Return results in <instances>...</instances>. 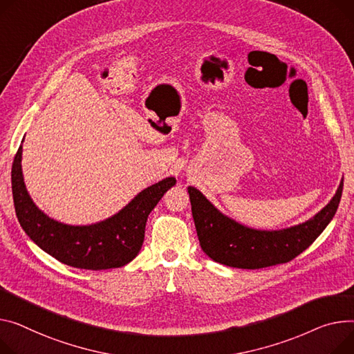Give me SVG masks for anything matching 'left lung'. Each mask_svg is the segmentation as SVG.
I'll return each mask as SVG.
<instances>
[{
  "label": "left lung",
  "instance_id": "left-lung-1",
  "mask_svg": "<svg viewBox=\"0 0 354 354\" xmlns=\"http://www.w3.org/2000/svg\"><path fill=\"white\" fill-rule=\"evenodd\" d=\"M192 216L202 250L215 262L239 269L288 263L308 249L330 223L340 203L343 182L316 216L281 230H256L225 216L198 189L189 186Z\"/></svg>",
  "mask_w": 354,
  "mask_h": 354
}]
</instances>
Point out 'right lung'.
<instances>
[{"mask_svg":"<svg viewBox=\"0 0 354 354\" xmlns=\"http://www.w3.org/2000/svg\"><path fill=\"white\" fill-rule=\"evenodd\" d=\"M22 147L11 171L15 214L28 236L57 261L78 269L105 270L129 263L142 248L148 215L163 194L176 183L163 179L139 195L112 218L89 226H69L46 216L31 201L21 171Z\"/></svg>","mask_w":354,"mask_h":354,"instance_id":"1","label":"right lung"}]
</instances>
